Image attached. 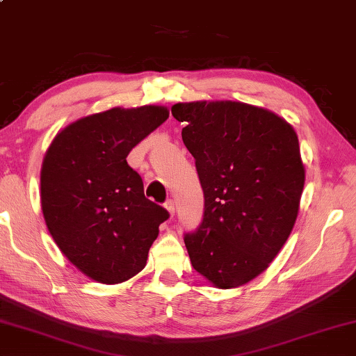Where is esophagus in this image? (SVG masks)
Listing matches in <instances>:
<instances>
[{"instance_id": "1", "label": "esophagus", "mask_w": 356, "mask_h": 356, "mask_svg": "<svg viewBox=\"0 0 356 356\" xmlns=\"http://www.w3.org/2000/svg\"><path fill=\"white\" fill-rule=\"evenodd\" d=\"M164 208L167 209L168 214H170V218L175 216V203H173V200H167V202L164 203Z\"/></svg>"}]
</instances>
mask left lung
<instances>
[{
    "label": "left lung",
    "instance_id": "1",
    "mask_svg": "<svg viewBox=\"0 0 356 356\" xmlns=\"http://www.w3.org/2000/svg\"><path fill=\"white\" fill-rule=\"evenodd\" d=\"M172 115L186 123L205 197L200 227L184 236L191 264L214 287H240L292 233L306 178L298 136L271 110L244 102H178Z\"/></svg>",
    "mask_w": 356,
    "mask_h": 356
}]
</instances>
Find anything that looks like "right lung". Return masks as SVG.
<instances>
[{
	"label": "right lung",
	"instance_id": "add662e5",
	"mask_svg": "<svg viewBox=\"0 0 356 356\" xmlns=\"http://www.w3.org/2000/svg\"><path fill=\"white\" fill-rule=\"evenodd\" d=\"M168 118V108L113 107L67 124L51 140L40 168V207L64 257L101 284H120L147 265L168 219L148 200L126 157Z\"/></svg>",
	"mask_w": 356,
	"mask_h": 356
}]
</instances>
